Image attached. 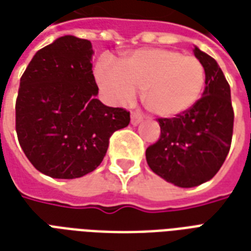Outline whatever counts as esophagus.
<instances>
[{"mask_svg":"<svg viewBox=\"0 0 251 251\" xmlns=\"http://www.w3.org/2000/svg\"><path fill=\"white\" fill-rule=\"evenodd\" d=\"M141 120H143V116H141L140 114H137V112H132V114H131V123H132L133 126H137Z\"/></svg>","mask_w":251,"mask_h":251,"instance_id":"34e87169","label":"esophagus"}]
</instances>
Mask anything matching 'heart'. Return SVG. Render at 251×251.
<instances>
[{"label":"heart","instance_id":"obj_1","mask_svg":"<svg viewBox=\"0 0 251 251\" xmlns=\"http://www.w3.org/2000/svg\"><path fill=\"white\" fill-rule=\"evenodd\" d=\"M95 76L112 104L129 103L139 90L143 91V103L159 118H175L190 110L205 86L201 61L168 49L129 52L122 66L103 55L95 66Z\"/></svg>","mask_w":251,"mask_h":251}]
</instances>
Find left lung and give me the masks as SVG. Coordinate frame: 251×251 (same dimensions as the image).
Here are the masks:
<instances>
[{"instance_id": "1", "label": "left lung", "mask_w": 251, "mask_h": 251, "mask_svg": "<svg viewBox=\"0 0 251 251\" xmlns=\"http://www.w3.org/2000/svg\"><path fill=\"white\" fill-rule=\"evenodd\" d=\"M205 67L204 97L176 118H159L160 139L146 151L147 163L156 175L181 188L213 178L229 153L234 111L230 86L212 56L195 47Z\"/></svg>"}]
</instances>
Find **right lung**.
Here are the masks:
<instances>
[{
  "label": "right lung",
  "mask_w": 251,
  "mask_h": 251,
  "mask_svg": "<svg viewBox=\"0 0 251 251\" xmlns=\"http://www.w3.org/2000/svg\"><path fill=\"white\" fill-rule=\"evenodd\" d=\"M92 46L73 35L43 47L21 76L16 131L21 148L39 172L76 178L104 159L111 135L129 124V112L97 99Z\"/></svg>",
  "instance_id": "right-lung-1"
}]
</instances>
